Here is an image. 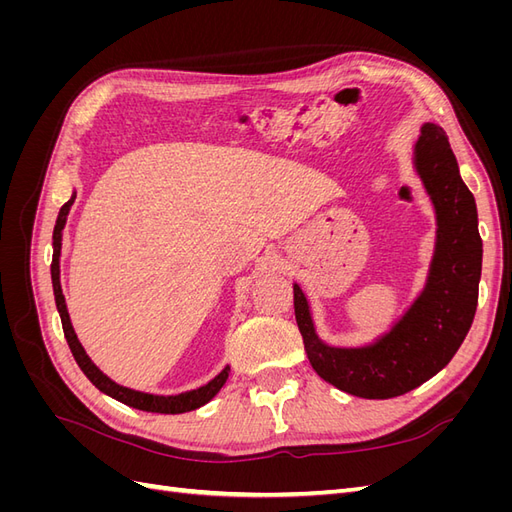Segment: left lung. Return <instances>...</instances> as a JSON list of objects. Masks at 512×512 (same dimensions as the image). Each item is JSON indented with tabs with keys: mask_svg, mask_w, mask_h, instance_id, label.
Listing matches in <instances>:
<instances>
[{
	"mask_svg": "<svg viewBox=\"0 0 512 512\" xmlns=\"http://www.w3.org/2000/svg\"><path fill=\"white\" fill-rule=\"evenodd\" d=\"M412 162L438 228L425 286L393 327L365 346H331L316 333L305 292L292 284L309 363L335 389L363 399L404 395L436 376L463 344L476 314L483 269L476 203L459 175L448 136L436 123L421 126Z\"/></svg>",
	"mask_w": 512,
	"mask_h": 512,
	"instance_id": "8db88e82",
	"label": "left lung"
}]
</instances>
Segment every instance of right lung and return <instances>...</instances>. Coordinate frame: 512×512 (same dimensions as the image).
Returning a JSON list of instances; mask_svg holds the SVG:
<instances>
[{
	"instance_id": "right-lung-1",
	"label": "right lung",
	"mask_w": 512,
	"mask_h": 512,
	"mask_svg": "<svg viewBox=\"0 0 512 512\" xmlns=\"http://www.w3.org/2000/svg\"><path fill=\"white\" fill-rule=\"evenodd\" d=\"M76 192L70 196L68 203L59 209L57 222H55V230H53V262H51V280H53V294H55V303H57V312L61 318V327H64V335L66 342L72 350L74 361L79 363V367L83 369V374L91 380V384L96 386L98 391H102L104 395L113 397L121 404H126L130 408L143 410V412H158V414H183V412H192L200 406L209 404V401L220 393V389L224 386V382L228 380V371L230 367L226 365L218 376L213 380H209L205 386H198L194 391H185L179 395H153V393H143V391H134L128 389V386H121L117 382H113L106 374L96 367V363L89 359V354L85 352V348L81 346L79 337L74 333V327L70 322V314L66 307V297L61 292V282H59V256H61V237H64V228H66V220L70 207L74 205Z\"/></svg>"
}]
</instances>
